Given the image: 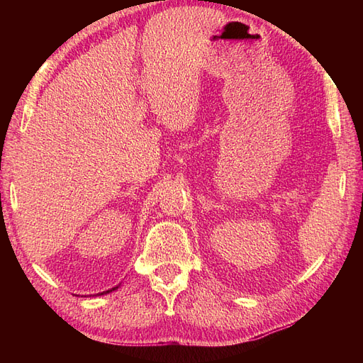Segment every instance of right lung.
Masks as SVG:
<instances>
[{
    "label": "right lung",
    "instance_id": "right-lung-1",
    "mask_svg": "<svg viewBox=\"0 0 363 363\" xmlns=\"http://www.w3.org/2000/svg\"><path fill=\"white\" fill-rule=\"evenodd\" d=\"M120 287V285H117V287H113V289H111V290H106V291H101V293H98V296H101V295H107V293H111V291H113V290H117ZM96 296V295H95Z\"/></svg>",
    "mask_w": 363,
    "mask_h": 363
}]
</instances>
